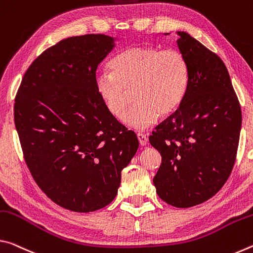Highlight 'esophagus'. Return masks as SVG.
<instances>
[{"instance_id": "1", "label": "esophagus", "mask_w": 253, "mask_h": 253, "mask_svg": "<svg viewBox=\"0 0 253 253\" xmlns=\"http://www.w3.org/2000/svg\"><path fill=\"white\" fill-rule=\"evenodd\" d=\"M136 136H138V140H139V143L141 144V146H146V144L148 143V138L146 134L143 133H138L136 134Z\"/></svg>"}]
</instances>
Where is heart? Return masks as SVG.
<instances>
[{"instance_id": "obj_1", "label": "heart", "mask_w": 253, "mask_h": 253, "mask_svg": "<svg viewBox=\"0 0 253 253\" xmlns=\"http://www.w3.org/2000/svg\"><path fill=\"white\" fill-rule=\"evenodd\" d=\"M110 70L95 76V89L111 115L122 119L131 102L135 104L124 117V123L144 130L160 117H169L179 109L189 83L186 57L177 49L134 45L118 53Z\"/></svg>"}]
</instances>
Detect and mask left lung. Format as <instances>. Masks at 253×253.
I'll use <instances>...</instances> for the list:
<instances>
[{
  "label": "left lung",
  "mask_w": 253,
  "mask_h": 253,
  "mask_svg": "<svg viewBox=\"0 0 253 253\" xmlns=\"http://www.w3.org/2000/svg\"><path fill=\"white\" fill-rule=\"evenodd\" d=\"M177 33L178 48L188 61V88L179 109L149 141L161 155L154 178L157 194L186 209L213 197L231 175L242 113L221 58L187 32Z\"/></svg>",
  "instance_id": "1"
}]
</instances>
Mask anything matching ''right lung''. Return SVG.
Returning <instances> with one entry per match:
<instances>
[{
  "instance_id": "obj_1",
  "label": "right lung",
  "mask_w": 253,
  "mask_h": 253,
  "mask_svg": "<svg viewBox=\"0 0 253 253\" xmlns=\"http://www.w3.org/2000/svg\"><path fill=\"white\" fill-rule=\"evenodd\" d=\"M114 45L94 33L59 41L36 58L15 96L14 123L33 179L74 212L109 205L139 147L95 89L97 66Z\"/></svg>"
}]
</instances>
